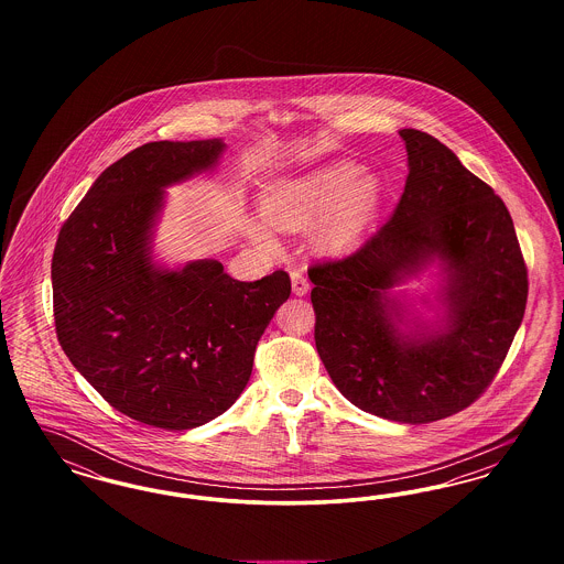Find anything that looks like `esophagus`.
Returning a JSON list of instances; mask_svg holds the SVG:
<instances>
[{"label": "esophagus", "instance_id": "1", "mask_svg": "<svg viewBox=\"0 0 564 564\" xmlns=\"http://www.w3.org/2000/svg\"><path fill=\"white\" fill-rule=\"evenodd\" d=\"M308 279L304 276V272L302 270L294 269L292 270V290H294L295 295H304L308 292Z\"/></svg>", "mask_w": 564, "mask_h": 564}]
</instances>
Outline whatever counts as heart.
I'll list each match as a JSON object with an SVG mask.
<instances>
[{"mask_svg": "<svg viewBox=\"0 0 564 564\" xmlns=\"http://www.w3.org/2000/svg\"><path fill=\"white\" fill-rule=\"evenodd\" d=\"M352 164H332L308 175L276 184L264 196V215L272 226L285 230L322 228L325 247H340L364 226L378 198V184L372 177L359 180ZM258 239L270 242L264 228L253 230Z\"/></svg>", "mask_w": 564, "mask_h": 564, "instance_id": "heart-1", "label": "heart"}]
</instances>
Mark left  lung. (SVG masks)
Listing matches in <instances>:
<instances>
[{"label": "left lung", "instance_id": "1", "mask_svg": "<svg viewBox=\"0 0 564 564\" xmlns=\"http://www.w3.org/2000/svg\"><path fill=\"white\" fill-rule=\"evenodd\" d=\"M402 198L349 256L317 262L315 345L338 391L380 419L421 425L476 402L522 323L529 279L510 212L435 137L402 129ZM437 259L445 272L440 326L402 330L390 292Z\"/></svg>", "mask_w": 564, "mask_h": 564}]
</instances>
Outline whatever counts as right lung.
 Segmentation results:
<instances>
[{"label": "right lung", "mask_w": 564, "mask_h": 564, "mask_svg": "<svg viewBox=\"0 0 564 564\" xmlns=\"http://www.w3.org/2000/svg\"><path fill=\"white\" fill-rule=\"evenodd\" d=\"M221 139L152 141L108 166L61 226L53 253L56 338L118 412L184 431L224 414L292 294L285 270L245 283L217 260L161 269L152 228L164 188L209 171Z\"/></svg>", "instance_id": "obj_1"}]
</instances>
